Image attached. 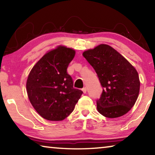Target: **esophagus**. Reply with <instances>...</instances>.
Returning <instances> with one entry per match:
<instances>
[{"mask_svg":"<svg viewBox=\"0 0 155 155\" xmlns=\"http://www.w3.org/2000/svg\"><path fill=\"white\" fill-rule=\"evenodd\" d=\"M82 91H83L84 94H85L86 92H87V89H86V87H83V88L82 89Z\"/></svg>","mask_w":155,"mask_h":155,"instance_id":"1","label":"esophagus"}]
</instances>
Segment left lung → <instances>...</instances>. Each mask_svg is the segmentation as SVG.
Instances as JSON below:
<instances>
[{
    "label": "left lung",
    "mask_w": 155,
    "mask_h": 155,
    "mask_svg": "<svg viewBox=\"0 0 155 155\" xmlns=\"http://www.w3.org/2000/svg\"><path fill=\"white\" fill-rule=\"evenodd\" d=\"M83 55L96 71L103 88L96 101L100 114L115 118L129 111L140 92V78L135 68L107 44L86 51Z\"/></svg>",
    "instance_id": "1"
}]
</instances>
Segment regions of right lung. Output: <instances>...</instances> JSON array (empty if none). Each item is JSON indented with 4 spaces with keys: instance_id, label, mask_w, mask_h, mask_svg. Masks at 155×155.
Masks as SVG:
<instances>
[{
    "instance_id": "add662e5",
    "label": "right lung",
    "mask_w": 155,
    "mask_h": 155,
    "mask_svg": "<svg viewBox=\"0 0 155 155\" xmlns=\"http://www.w3.org/2000/svg\"><path fill=\"white\" fill-rule=\"evenodd\" d=\"M74 55L73 49L58 46L44 54L28 74V97L44 119L64 120L73 111L82 95V91L73 87L72 78L67 72Z\"/></svg>"
}]
</instances>
